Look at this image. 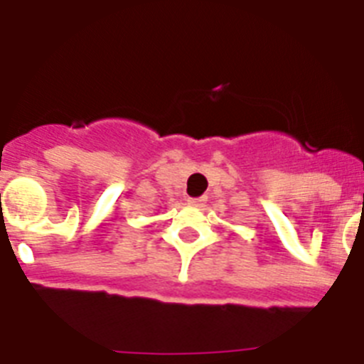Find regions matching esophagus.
I'll return each mask as SVG.
<instances>
[{
	"mask_svg": "<svg viewBox=\"0 0 364 364\" xmlns=\"http://www.w3.org/2000/svg\"><path fill=\"white\" fill-rule=\"evenodd\" d=\"M205 198H188V203L194 205V207H203L205 205Z\"/></svg>",
	"mask_w": 364,
	"mask_h": 364,
	"instance_id": "34e87169",
	"label": "esophagus"
}]
</instances>
